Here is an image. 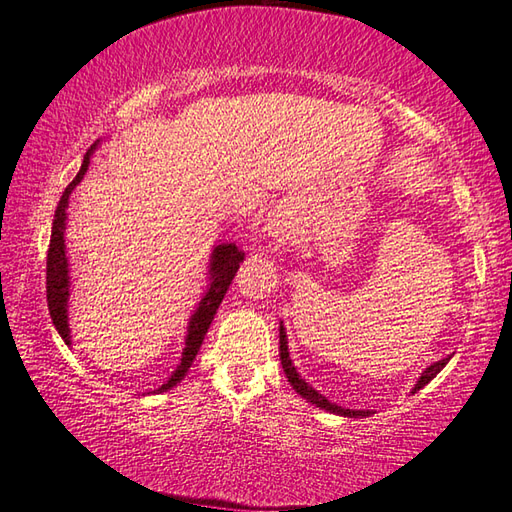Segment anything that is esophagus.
Listing matches in <instances>:
<instances>
[{
	"instance_id": "34e87169",
	"label": "esophagus",
	"mask_w": 512,
	"mask_h": 512,
	"mask_svg": "<svg viewBox=\"0 0 512 512\" xmlns=\"http://www.w3.org/2000/svg\"><path fill=\"white\" fill-rule=\"evenodd\" d=\"M268 235L275 239V242L284 244L292 235V213L286 209V206H277V209L270 213L268 224H266Z\"/></svg>"
}]
</instances>
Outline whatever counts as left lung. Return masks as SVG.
<instances>
[{
  "label": "left lung",
  "mask_w": 512,
  "mask_h": 512,
  "mask_svg": "<svg viewBox=\"0 0 512 512\" xmlns=\"http://www.w3.org/2000/svg\"><path fill=\"white\" fill-rule=\"evenodd\" d=\"M279 356H281V367H284V372H286V378H288V383L292 385V389L297 391V394L301 396V398H306L308 402H312L314 407H321V409H325V411H330V413H336V416H345V418H358V416H369V409H345V407H339L336 405V402H330L328 398H325L323 394H319L317 389H314L312 385H308L306 380H303L301 376H299V372H297V367H295V363H292V358H290V352H288V336H286V328H284V321L279 323ZM449 358L451 356H447V358H442V361H438V363H433V365H429L427 369H424V372L420 374V378H418V383H416V387L411 389V394H416L418 389H422L424 385L427 383H431L433 378H436L440 372H442V367L449 363Z\"/></svg>",
  "instance_id": "left-lung-1"
}]
</instances>
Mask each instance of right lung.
I'll use <instances>...</instances> for the list:
<instances>
[{
  "mask_svg": "<svg viewBox=\"0 0 512 512\" xmlns=\"http://www.w3.org/2000/svg\"><path fill=\"white\" fill-rule=\"evenodd\" d=\"M101 145V140L88 149V154L83 156V165L76 173V178L65 187L57 211H54V220H52V235H50V248H48V262H46V292H48V310L54 328L61 334V339L65 345H72V336H70V323H68V301H70V264H68V255H65V220H68V202H70V193L76 189V184L83 180L85 173H88L90 167V158L96 151V147ZM244 259L242 250H237L235 244H217L211 253L209 259V286H206V292L202 301L198 303V308L191 314L189 325H187V336H184V350L178 367L173 369V374L162 383L158 389H154V394L158 391H167L171 387H176L180 380L187 376L189 367L193 363L195 354L200 352V345L204 341L206 332H209V325L215 317L217 308L226 295L228 286L237 273L239 262Z\"/></svg>",
  "mask_w": 512,
  "mask_h": 512,
  "instance_id": "1",
  "label": "right lung"
}]
</instances>
